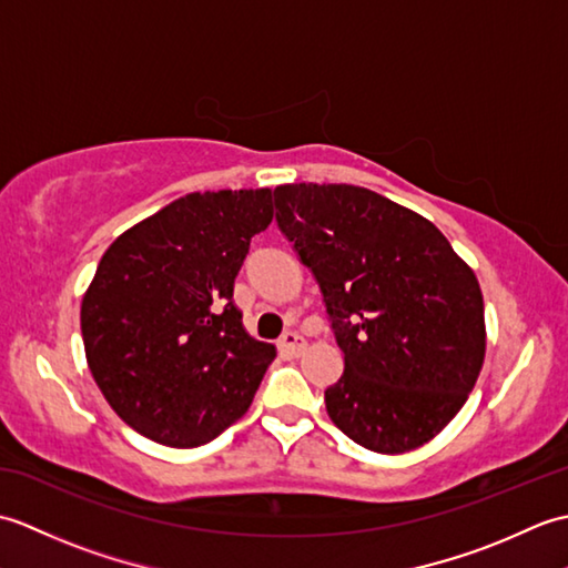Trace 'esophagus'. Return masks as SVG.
Listing matches in <instances>:
<instances>
[{"instance_id": "obj_1", "label": "esophagus", "mask_w": 568, "mask_h": 568, "mask_svg": "<svg viewBox=\"0 0 568 568\" xmlns=\"http://www.w3.org/2000/svg\"><path fill=\"white\" fill-rule=\"evenodd\" d=\"M305 346H307V342L297 332H287V334H283V339L277 342V348H281L285 356H300L305 352Z\"/></svg>"}]
</instances>
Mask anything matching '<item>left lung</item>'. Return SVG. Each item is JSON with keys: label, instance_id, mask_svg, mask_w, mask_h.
<instances>
[{"label": "left lung", "instance_id": "1", "mask_svg": "<svg viewBox=\"0 0 568 568\" xmlns=\"http://www.w3.org/2000/svg\"><path fill=\"white\" fill-rule=\"evenodd\" d=\"M273 195L344 352L342 378L324 390L332 422L378 454L432 442L484 368L476 273L429 220L373 190L293 183Z\"/></svg>", "mask_w": 568, "mask_h": 568}]
</instances>
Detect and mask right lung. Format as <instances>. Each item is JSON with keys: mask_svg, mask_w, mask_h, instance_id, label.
I'll return each mask as SVG.
<instances>
[{"mask_svg": "<svg viewBox=\"0 0 568 568\" xmlns=\"http://www.w3.org/2000/svg\"><path fill=\"white\" fill-rule=\"evenodd\" d=\"M271 222L268 187L190 192L104 251L82 295L84 356L143 437L190 449L244 417L275 346L246 332L234 277Z\"/></svg>", "mask_w": 568, "mask_h": 568, "instance_id": "obj_1", "label": "right lung"}]
</instances>
